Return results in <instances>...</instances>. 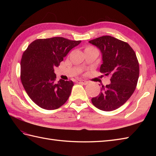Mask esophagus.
<instances>
[{"instance_id": "1", "label": "esophagus", "mask_w": 156, "mask_h": 156, "mask_svg": "<svg viewBox=\"0 0 156 156\" xmlns=\"http://www.w3.org/2000/svg\"><path fill=\"white\" fill-rule=\"evenodd\" d=\"M78 83H80V84H84V85H87L88 83V82L86 81V80H78Z\"/></svg>"}]
</instances>
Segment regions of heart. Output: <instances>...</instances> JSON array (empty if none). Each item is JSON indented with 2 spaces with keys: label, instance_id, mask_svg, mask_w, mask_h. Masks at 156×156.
<instances>
[{
  "label": "heart",
  "instance_id": "obj_1",
  "mask_svg": "<svg viewBox=\"0 0 156 156\" xmlns=\"http://www.w3.org/2000/svg\"><path fill=\"white\" fill-rule=\"evenodd\" d=\"M87 49H94V48H92V47H89V48H87Z\"/></svg>",
  "mask_w": 156,
  "mask_h": 156
}]
</instances>
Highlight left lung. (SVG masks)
Instances as JSON below:
<instances>
[{
  "instance_id": "8db88e82",
  "label": "left lung",
  "mask_w": 156,
  "mask_h": 156,
  "mask_svg": "<svg viewBox=\"0 0 156 156\" xmlns=\"http://www.w3.org/2000/svg\"><path fill=\"white\" fill-rule=\"evenodd\" d=\"M89 43L102 54L100 72L111 76V84L102 86L100 94L91 99L92 102L100 110L114 111L128 101L137 87L140 66L136 54L127 43L109 35Z\"/></svg>"
}]
</instances>
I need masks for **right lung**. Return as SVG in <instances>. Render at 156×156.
<instances>
[{
	"label": "right lung",
	"instance_id": "add662e5",
	"mask_svg": "<svg viewBox=\"0 0 156 156\" xmlns=\"http://www.w3.org/2000/svg\"><path fill=\"white\" fill-rule=\"evenodd\" d=\"M80 42L61 37L39 39L23 53L21 80L29 98L39 107L55 110L68 101L74 83L64 80L56 83L54 68Z\"/></svg>",
	"mask_w": 156,
	"mask_h": 156
}]
</instances>
